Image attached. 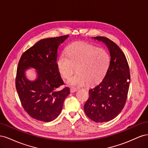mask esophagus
<instances>
[{
	"mask_svg": "<svg viewBox=\"0 0 148 148\" xmlns=\"http://www.w3.org/2000/svg\"><path fill=\"white\" fill-rule=\"evenodd\" d=\"M78 90L77 88H70V92L71 93H73V92H75Z\"/></svg>",
	"mask_w": 148,
	"mask_h": 148,
	"instance_id": "1",
	"label": "esophagus"
}]
</instances>
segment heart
Wrapping results in <instances>:
<instances>
[{"instance_id":"obj_1","label":"heart","mask_w":148,"mask_h":148,"mask_svg":"<svg viewBox=\"0 0 148 148\" xmlns=\"http://www.w3.org/2000/svg\"><path fill=\"white\" fill-rule=\"evenodd\" d=\"M110 64L109 53L104 49L88 44L74 42L67 48V53H62L57 61V67L61 75L69 78L70 86H80L87 82L94 84L105 77Z\"/></svg>"}]
</instances>
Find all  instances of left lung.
Masks as SVG:
<instances>
[{"instance_id": "8db88e82", "label": "left lung", "mask_w": 148, "mask_h": 148, "mask_svg": "<svg viewBox=\"0 0 148 148\" xmlns=\"http://www.w3.org/2000/svg\"><path fill=\"white\" fill-rule=\"evenodd\" d=\"M104 42L109 49L110 64L101 82L89 90L84 112L97 123L106 122L120 113L126 103L130 73L126 57L120 48L107 38H93Z\"/></svg>"}]
</instances>
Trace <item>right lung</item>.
<instances>
[{"mask_svg":"<svg viewBox=\"0 0 148 148\" xmlns=\"http://www.w3.org/2000/svg\"><path fill=\"white\" fill-rule=\"evenodd\" d=\"M69 36L40 40L22 54L18 65L16 89L21 105L31 117L49 122L60 114L70 89L59 88L64 84L57 67V49ZM29 67L37 70L34 81L26 78L25 71Z\"/></svg>","mask_w":148,"mask_h":148,"instance_id":"obj_1","label":"right lung"}]
</instances>
